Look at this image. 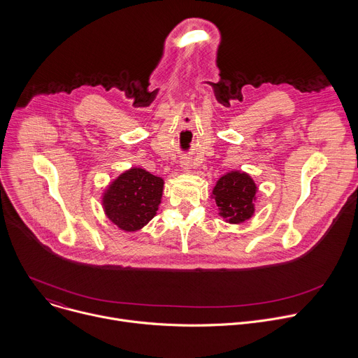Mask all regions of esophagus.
<instances>
[{
	"mask_svg": "<svg viewBox=\"0 0 358 358\" xmlns=\"http://www.w3.org/2000/svg\"><path fill=\"white\" fill-rule=\"evenodd\" d=\"M182 169H184V170H188V169H189V166H188L187 163H184V164H182Z\"/></svg>",
	"mask_w": 358,
	"mask_h": 358,
	"instance_id": "1",
	"label": "esophagus"
}]
</instances>
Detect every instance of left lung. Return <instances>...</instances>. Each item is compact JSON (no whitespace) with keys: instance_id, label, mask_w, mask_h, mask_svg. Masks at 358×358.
<instances>
[{"instance_id":"8db88e82","label":"left lung","mask_w":358,"mask_h":358,"mask_svg":"<svg viewBox=\"0 0 358 358\" xmlns=\"http://www.w3.org/2000/svg\"><path fill=\"white\" fill-rule=\"evenodd\" d=\"M258 187L243 171L224 174L213 189V198L220 215L229 224H241L255 213V199Z\"/></svg>"}]
</instances>
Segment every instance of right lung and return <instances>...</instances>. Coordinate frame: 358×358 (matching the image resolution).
<instances>
[{"label": "right lung", "mask_w": 358, "mask_h": 358, "mask_svg": "<svg viewBox=\"0 0 358 358\" xmlns=\"http://www.w3.org/2000/svg\"><path fill=\"white\" fill-rule=\"evenodd\" d=\"M164 180L133 167L106 188L101 206L106 217L126 232L141 229L157 214Z\"/></svg>", "instance_id": "add662e5"}]
</instances>
